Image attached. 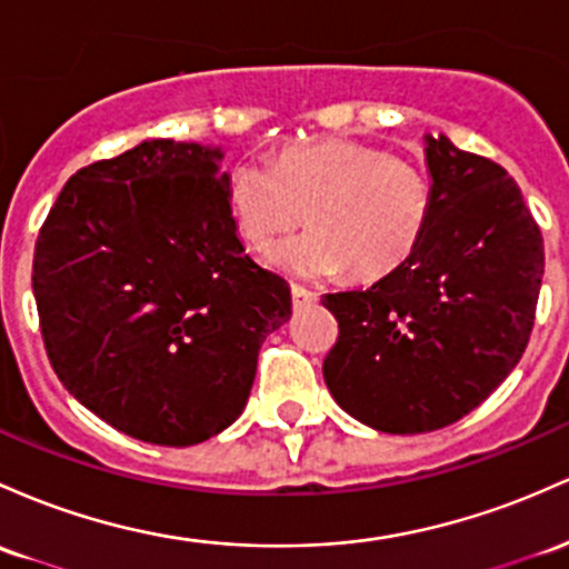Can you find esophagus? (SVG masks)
<instances>
[{"label": "esophagus", "mask_w": 569, "mask_h": 569, "mask_svg": "<svg viewBox=\"0 0 569 569\" xmlns=\"http://www.w3.org/2000/svg\"><path fill=\"white\" fill-rule=\"evenodd\" d=\"M291 302H295V310L310 308V305L318 302L316 291L305 289V286H291Z\"/></svg>", "instance_id": "34e87169"}]
</instances>
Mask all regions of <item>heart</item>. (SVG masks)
Wrapping results in <instances>:
<instances>
[{
	"label": "heart",
	"mask_w": 569,
	"mask_h": 569,
	"mask_svg": "<svg viewBox=\"0 0 569 569\" xmlns=\"http://www.w3.org/2000/svg\"><path fill=\"white\" fill-rule=\"evenodd\" d=\"M237 232L261 251L305 221L313 229L278 242L270 264L295 278L351 272L378 280L402 267L432 221V180L413 161L356 140L283 148L270 164L242 159L227 174Z\"/></svg>",
	"instance_id": "heart-1"
}]
</instances>
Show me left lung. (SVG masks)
Listing matches in <instances>:
<instances>
[{"mask_svg": "<svg viewBox=\"0 0 569 569\" xmlns=\"http://www.w3.org/2000/svg\"><path fill=\"white\" fill-rule=\"evenodd\" d=\"M432 221L418 251L370 289L323 295L337 342L335 402L389 435L435 432L510 376L535 327L542 234L502 167L427 134Z\"/></svg>", "mask_w": 569, "mask_h": 569, "instance_id": "1", "label": "left lung"}]
</instances>
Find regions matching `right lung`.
<instances>
[{
	"mask_svg": "<svg viewBox=\"0 0 569 569\" xmlns=\"http://www.w3.org/2000/svg\"><path fill=\"white\" fill-rule=\"evenodd\" d=\"M221 148L146 140L67 180L31 289L64 389L118 432L197 446L237 421L261 342L291 318L280 274L246 256Z\"/></svg>",
	"mask_w": 569,
	"mask_h": 569,
	"instance_id": "1",
	"label": "right lung"
}]
</instances>
